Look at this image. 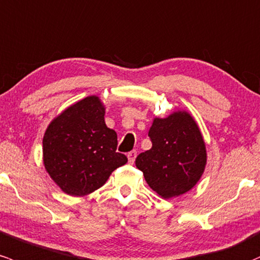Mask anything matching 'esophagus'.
<instances>
[{"mask_svg": "<svg viewBox=\"0 0 260 260\" xmlns=\"http://www.w3.org/2000/svg\"><path fill=\"white\" fill-rule=\"evenodd\" d=\"M127 156H128V161H129L131 164H133L137 158V152L136 150H131V152L127 154Z\"/></svg>", "mask_w": 260, "mask_h": 260, "instance_id": "obj_1", "label": "esophagus"}]
</instances>
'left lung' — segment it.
<instances>
[{
	"instance_id": "left-lung-1",
	"label": "left lung",
	"mask_w": 260,
	"mask_h": 260,
	"mask_svg": "<svg viewBox=\"0 0 260 260\" xmlns=\"http://www.w3.org/2000/svg\"><path fill=\"white\" fill-rule=\"evenodd\" d=\"M148 136L152 148L136 159L148 185L164 199L192 189L206 165L205 142L192 117L175 112L155 118Z\"/></svg>"
}]
</instances>
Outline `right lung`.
<instances>
[{"mask_svg":"<svg viewBox=\"0 0 260 260\" xmlns=\"http://www.w3.org/2000/svg\"><path fill=\"white\" fill-rule=\"evenodd\" d=\"M105 107L88 96L56 117L43 138V159L58 186L73 196L101 187L111 173L127 162L117 153V133L105 123Z\"/></svg>","mask_w":260,"mask_h":260,"instance_id":"add662e5","label":"right lung"}]
</instances>
